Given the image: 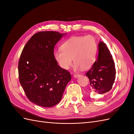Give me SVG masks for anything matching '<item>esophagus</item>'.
I'll return each mask as SVG.
<instances>
[{
  "instance_id": "obj_1",
  "label": "esophagus",
  "mask_w": 134,
  "mask_h": 134,
  "mask_svg": "<svg viewBox=\"0 0 134 134\" xmlns=\"http://www.w3.org/2000/svg\"><path fill=\"white\" fill-rule=\"evenodd\" d=\"M80 76V74H74V77H75V78H78V77H79Z\"/></svg>"
}]
</instances>
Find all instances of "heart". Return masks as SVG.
<instances>
[{
    "mask_svg": "<svg viewBox=\"0 0 134 134\" xmlns=\"http://www.w3.org/2000/svg\"><path fill=\"white\" fill-rule=\"evenodd\" d=\"M97 43L91 35L73 36L68 39L61 48L54 52V57L60 67L68 70L73 62L74 69L87 70L94 64L97 52Z\"/></svg>",
    "mask_w": 134,
    "mask_h": 134,
    "instance_id": "heart-1",
    "label": "heart"
}]
</instances>
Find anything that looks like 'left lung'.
<instances>
[{"label": "left lung", "mask_w": 134, "mask_h": 134, "mask_svg": "<svg viewBox=\"0 0 134 134\" xmlns=\"http://www.w3.org/2000/svg\"><path fill=\"white\" fill-rule=\"evenodd\" d=\"M98 56L87 73L91 91L94 93L104 94L110 91L116 78L115 62L106 44L99 42Z\"/></svg>", "instance_id": "left-lung-1"}]
</instances>
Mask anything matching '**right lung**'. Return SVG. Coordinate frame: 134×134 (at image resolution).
<instances>
[{
    "instance_id": "right-lung-1",
    "label": "right lung",
    "mask_w": 134,
    "mask_h": 134,
    "mask_svg": "<svg viewBox=\"0 0 134 134\" xmlns=\"http://www.w3.org/2000/svg\"><path fill=\"white\" fill-rule=\"evenodd\" d=\"M65 34L41 31L32 36L18 62L19 80L27 98L40 106L51 107L62 98L70 72L61 68L54 57L55 44Z\"/></svg>"
}]
</instances>
